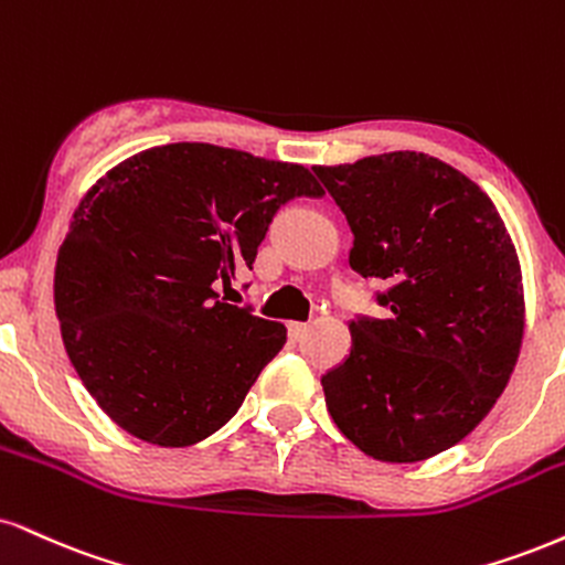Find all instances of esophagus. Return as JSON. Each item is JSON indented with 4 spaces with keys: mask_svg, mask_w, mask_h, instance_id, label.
<instances>
[{
    "mask_svg": "<svg viewBox=\"0 0 565 565\" xmlns=\"http://www.w3.org/2000/svg\"><path fill=\"white\" fill-rule=\"evenodd\" d=\"M308 331H310V323H289V339L291 342H300V339H305L308 337Z\"/></svg>",
    "mask_w": 565,
    "mask_h": 565,
    "instance_id": "obj_1",
    "label": "esophagus"
}]
</instances>
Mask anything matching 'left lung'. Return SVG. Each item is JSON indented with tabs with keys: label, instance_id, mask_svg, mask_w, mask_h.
Returning <instances> with one entry per match:
<instances>
[{
	"label": "left lung",
	"instance_id": "obj_1",
	"mask_svg": "<svg viewBox=\"0 0 565 565\" xmlns=\"http://www.w3.org/2000/svg\"><path fill=\"white\" fill-rule=\"evenodd\" d=\"M355 234L350 265L392 284L384 321L350 323V358L321 379L358 450L418 463L468 437L521 352L523 276L494 202L424 152L312 168Z\"/></svg>",
	"mask_w": 565,
	"mask_h": 565
}]
</instances>
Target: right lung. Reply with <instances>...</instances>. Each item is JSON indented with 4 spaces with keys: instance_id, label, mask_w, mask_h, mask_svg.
Returning a JSON list of instances; mask_svg holds the SVG:
<instances>
[{
    "instance_id": "obj_1",
    "label": "right lung",
    "mask_w": 565,
    "mask_h": 565,
    "mask_svg": "<svg viewBox=\"0 0 565 565\" xmlns=\"http://www.w3.org/2000/svg\"><path fill=\"white\" fill-rule=\"evenodd\" d=\"M302 194H323L305 166L179 141L131 154L81 196L54 310L113 424L189 447L239 411L287 326L217 300L215 284L253 268L276 210Z\"/></svg>"
}]
</instances>
